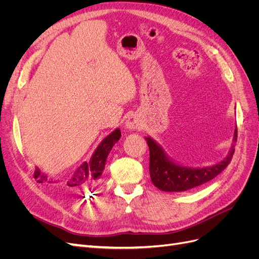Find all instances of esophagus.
<instances>
[{"mask_svg":"<svg viewBox=\"0 0 259 259\" xmlns=\"http://www.w3.org/2000/svg\"><path fill=\"white\" fill-rule=\"evenodd\" d=\"M140 126V120L136 115H131L127 117V120L125 121V128L128 131H135L139 128Z\"/></svg>","mask_w":259,"mask_h":259,"instance_id":"esophagus-1","label":"esophagus"}]
</instances>
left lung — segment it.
Instances as JSON below:
<instances>
[{"mask_svg": "<svg viewBox=\"0 0 259 259\" xmlns=\"http://www.w3.org/2000/svg\"><path fill=\"white\" fill-rule=\"evenodd\" d=\"M237 138L238 130L236 126L232 145L226 158L210 166L191 167L176 163L154 139L150 136L146 137L150 151L149 171H150L151 182L160 190L166 192L187 191L209 182L228 166L234 152V144L237 142Z\"/></svg>", "mask_w": 259, "mask_h": 259, "instance_id": "1", "label": "left lung"}]
</instances>
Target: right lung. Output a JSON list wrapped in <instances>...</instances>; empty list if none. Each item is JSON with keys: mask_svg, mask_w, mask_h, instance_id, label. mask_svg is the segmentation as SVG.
Wrapping results in <instances>:
<instances>
[{"mask_svg": "<svg viewBox=\"0 0 259 259\" xmlns=\"http://www.w3.org/2000/svg\"><path fill=\"white\" fill-rule=\"evenodd\" d=\"M121 138L120 128H115L112 133L106 136L98 147L94 151L92 158L88 162H83L81 165L77 167L73 174L70 176L65 182H62L60 186L67 189H91L96 186L99 178L103 175L105 169V165L107 162L108 154L112 150L113 146L119 142ZM33 177L40 184H59L58 180L50 179L48 175L42 173L41 169L35 167Z\"/></svg>", "mask_w": 259, "mask_h": 259, "instance_id": "add662e5", "label": "right lung"}]
</instances>
